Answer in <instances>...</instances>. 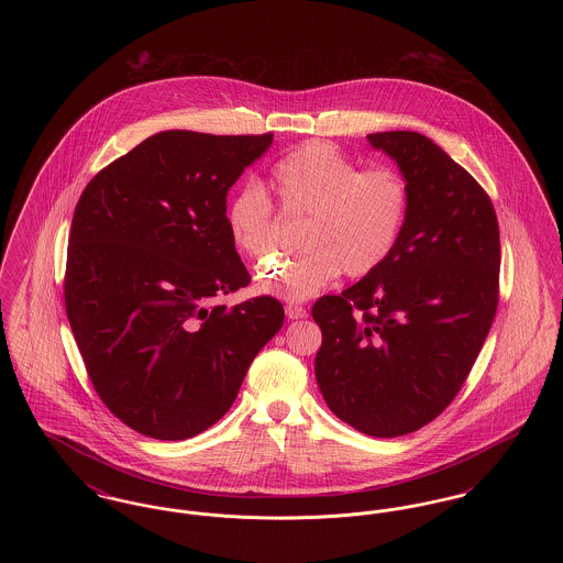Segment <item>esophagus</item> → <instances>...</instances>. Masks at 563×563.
Returning <instances> with one entry per match:
<instances>
[{
    "label": "esophagus",
    "mask_w": 563,
    "mask_h": 563,
    "mask_svg": "<svg viewBox=\"0 0 563 563\" xmlns=\"http://www.w3.org/2000/svg\"><path fill=\"white\" fill-rule=\"evenodd\" d=\"M285 314H287L291 321H297V319H306V317H308L306 308H301V306H297V303H287V306H285Z\"/></svg>",
    "instance_id": "1"
}]
</instances>
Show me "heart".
<instances>
[{
    "label": "heart",
    "mask_w": 563,
    "mask_h": 563,
    "mask_svg": "<svg viewBox=\"0 0 563 563\" xmlns=\"http://www.w3.org/2000/svg\"><path fill=\"white\" fill-rule=\"evenodd\" d=\"M272 189L283 211L306 217L303 251L260 272L257 291L303 301L331 285L344 269L363 278L395 253L407 223L411 191L393 166L361 168L338 147L312 141L274 164ZM228 234L246 260L262 266L276 249V219L268 194L242 186L225 209Z\"/></svg>",
    "instance_id": "b5f03b06"
}]
</instances>
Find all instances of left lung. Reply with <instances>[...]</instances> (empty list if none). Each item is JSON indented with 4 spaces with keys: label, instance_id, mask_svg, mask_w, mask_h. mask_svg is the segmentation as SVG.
Masks as SVG:
<instances>
[{
    "label": "left lung",
    "instance_id": "8db88e82",
    "mask_svg": "<svg viewBox=\"0 0 563 563\" xmlns=\"http://www.w3.org/2000/svg\"><path fill=\"white\" fill-rule=\"evenodd\" d=\"M401 168L411 205L390 260L312 319L329 409L369 437L427 427L454 401L498 308L500 232L485 189L429 136L367 134Z\"/></svg>",
    "mask_w": 563,
    "mask_h": 563
}]
</instances>
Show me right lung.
Instances as JSON below:
<instances>
[{
  "instance_id": "right-lung-1",
  "label": "right lung",
  "mask_w": 563,
  "mask_h": 563,
  "mask_svg": "<svg viewBox=\"0 0 563 563\" xmlns=\"http://www.w3.org/2000/svg\"><path fill=\"white\" fill-rule=\"evenodd\" d=\"M272 133L164 131L81 191L65 308L88 377L126 427L181 441L232 407L285 321L269 295L214 299L251 283L225 225V196Z\"/></svg>"
}]
</instances>
